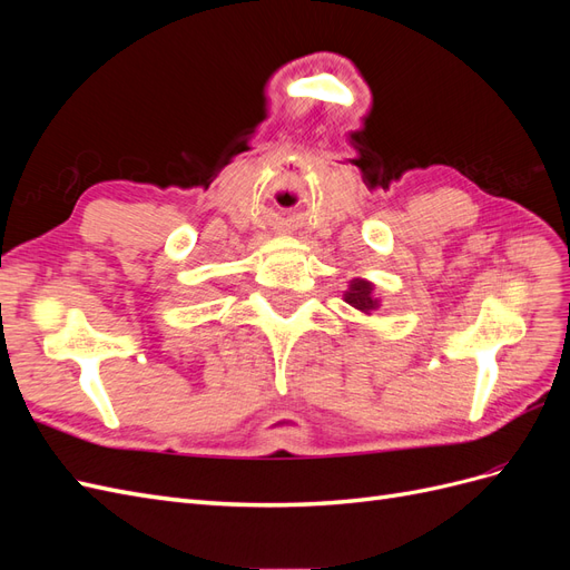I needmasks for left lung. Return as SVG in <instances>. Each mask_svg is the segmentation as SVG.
<instances>
[{
  "label": "left lung",
  "mask_w": 570,
  "mask_h": 570,
  "mask_svg": "<svg viewBox=\"0 0 570 570\" xmlns=\"http://www.w3.org/2000/svg\"><path fill=\"white\" fill-rule=\"evenodd\" d=\"M344 302L352 304L354 308H358V312H373V308H377V299L373 297V285L368 281H352L350 289L344 292Z\"/></svg>",
  "instance_id": "left-lung-1"
}]
</instances>
